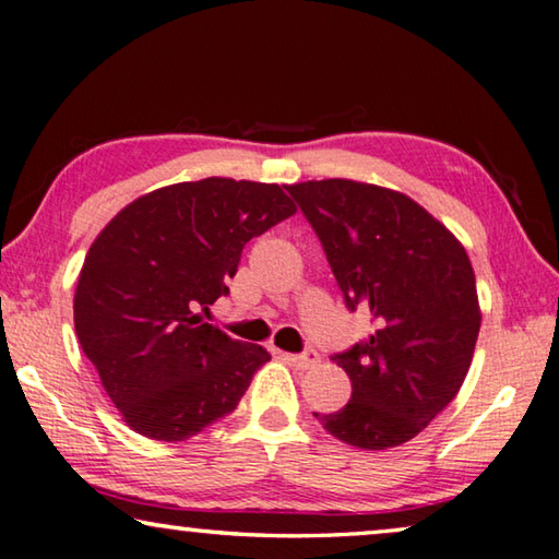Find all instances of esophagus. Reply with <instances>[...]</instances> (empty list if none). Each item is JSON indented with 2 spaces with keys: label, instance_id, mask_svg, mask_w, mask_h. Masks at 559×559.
I'll return each mask as SVG.
<instances>
[{
  "label": "esophagus",
  "instance_id": "obj_1",
  "mask_svg": "<svg viewBox=\"0 0 559 559\" xmlns=\"http://www.w3.org/2000/svg\"><path fill=\"white\" fill-rule=\"evenodd\" d=\"M286 361L293 364L296 369H312V367H318L320 354L314 349H306L302 354H286Z\"/></svg>",
  "mask_w": 559,
  "mask_h": 559
}]
</instances>
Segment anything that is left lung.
<instances>
[{
  "mask_svg": "<svg viewBox=\"0 0 559 559\" xmlns=\"http://www.w3.org/2000/svg\"><path fill=\"white\" fill-rule=\"evenodd\" d=\"M312 225L349 310L371 312L373 334L334 354L352 399L314 413L361 450L413 440L462 389L481 310L472 261L452 231L403 192L330 178L288 186Z\"/></svg>",
  "mask_w": 559,
  "mask_h": 559,
  "instance_id": "obj_1",
  "label": "left lung"
}]
</instances>
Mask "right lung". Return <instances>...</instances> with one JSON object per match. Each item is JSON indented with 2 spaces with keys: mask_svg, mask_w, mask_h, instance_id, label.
<instances>
[{
  "mask_svg": "<svg viewBox=\"0 0 559 559\" xmlns=\"http://www.w3.org/2000/svg\"><path fill=\"white\" fill-rule=\"evenodd\" d=\"M296 212L276 182L158 188L99 231L73 314L85 357L131 430L182 442L237 408L271 354L202 322L249 239Z\"/></svg>",
  "mask_w": 559,
  "mask_h": 559,
  "instance_id": "add662e5",
  "label": "right lung"
}]
</instances>
